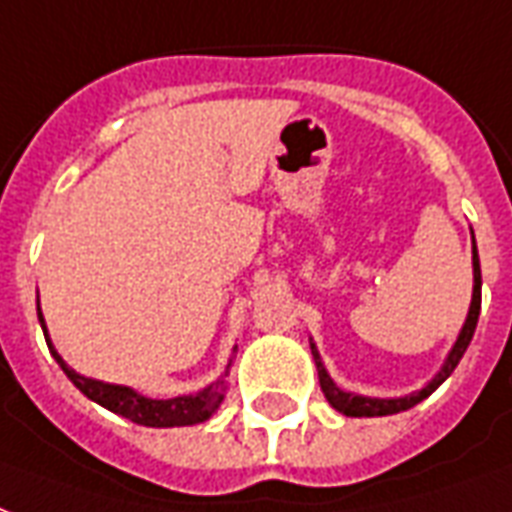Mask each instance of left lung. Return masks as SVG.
Instances as JSON below:
<instances>
[{
  "label": "left lung",
  "instance_id": "8db88e82",
  "mask_svg": "<svg viewBox=\"0 0 512 512\" xmlns=\"http://www.w3.org/2000/svg\"><path fill=\"white\" fill-rule=\"evenodd\" d=\"M472 271H475V287H472V304H469V314H467V323L458 333L456 344H453V350L448 352V358L442 363V369L437 372V377L426 385V388H420L418 393H410V396H401V399H372V396H358V393H347L342 391L336 382L328 377L325 372L323 361H320V352L312 344V355L314 363H317V377H320V388H323L325 399L331 404L333 410H339L347 418H380V415H396V412H404L415 407L418 401H423L426 396L437 391L442 382L448 380L453 369L461 361V355L467 352L469 342H472V336H475V328H478V317H480V287H483V279H480V260H478V246H475V236H472Z\"/></svg>",
  "mask_w": 512,
  "mask_h": 512
}]
</instances>
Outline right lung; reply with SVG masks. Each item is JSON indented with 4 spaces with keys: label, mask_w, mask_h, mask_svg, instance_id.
<instances>
[{
    "label": "right lung",
    "mask_w": 512,
    "mask_h": 512,
    "mask_svg": "<svg viewBox=\"0 0 512 512\" xmlns=\"http://www.w3.org/2000/svg\"><path fill=\"white\" fill-rule=\"evenodd\" d=\"M37 317H40V325H43L48 350L54 352L56 363L62 366V372L70 377V382H73L75 388H78L86 399L97 401L100 407L116 412V415H121V418H130L132 423H138V426L170 429V426H192V423H203V420L211 418V415L219 410V404L225 401L227 372L225 377H219L217 382H211V385L203 388V391L189 393V396H176V399H149V396H140L138 391L127 388V385H111V382L83 377V374H78L75 369H70V366L62 361V355L54 350V344H51V339H48V331H45L40 301H37ZM230 363H227V369H230Z\"/></svg>",
    "instance_id": "add662e5"
}]
</instances>
